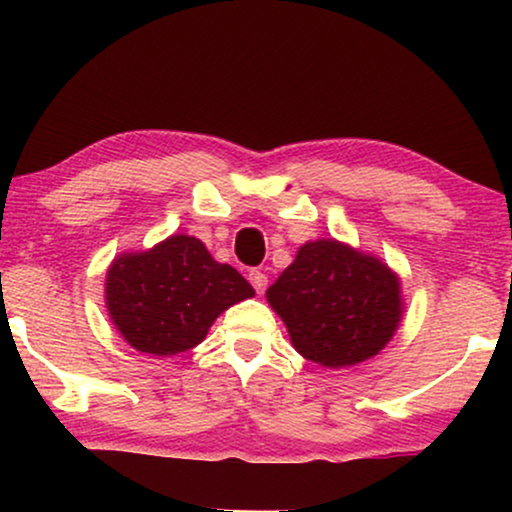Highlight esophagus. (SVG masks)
I'll list each match as a JSON object with an SVG mask.
<instances>
[{
    "instance_id": "obj_1",
    "label": "esophagus",
    "mask_w": 512,
    "mask_h": 512,
    "mask_svg": "<svg viewBox=\"0 0 512 512\" xmlns=\"http://www.w3.org/2000/svg\"><path fill=\"white\" fill-rule=\"evenodd\" d=\"M249 282L258 293H263L265 286H268V275H265V272H261V270H249Z\"/></svg>"
}]
</instances>
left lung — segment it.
Instances as JSON below:
<instances>
[{
  "mask_svg": "<svg viewBox=\"0 0 512 512\" xmlns=\"http://www.w3.org/2000/svg\"><path fill=\"white\" fill-rule=\"evenodd\" d=\"M265 296L289 328L293 347L326 368L375 356L401 321L394 272L335 240L303 244Z\"/></svg>",
  "mask_w": 512,
  "mask_h": 512,
  "instance_id": "8db88e82",
  "label": "left lung"
}]
</instances>
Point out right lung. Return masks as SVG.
Here are the masks:
<instances>
[{
  "instance_id": "add662e5",
  "label": "right lung",
  "mask_w": 512,
  "mask_h": 512,
  "mask_svg": "<svg viewBox=\"0 0 512 512\" xmlns=\"http://www.w3.org/2000/svg\"><path fill=\"white\" fill-rule=\"evenodd\" d=\"M254 296L235 268L216 263L205 244L172 235L142 254L118 256L107 272V310L132 347L174 356L205 340L230 305Z\"/></svg>"
}]
</instances>
